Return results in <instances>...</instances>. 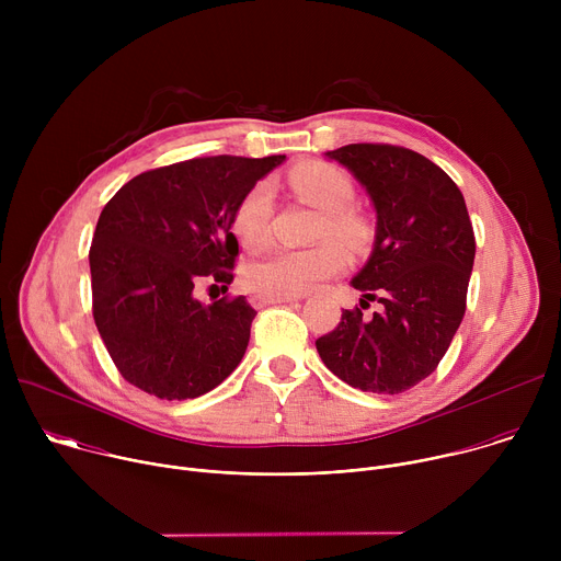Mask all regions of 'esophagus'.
I'll return each instance as SVG.
<instances>
[{
  "mask_svg": "<svg viewBox=\"0 0 561 561\" xmlns=\"http://www.w3.org/2000/svg\"><path fill=\"white\" fill-rule=\"evenodd\" d=\"M299 295H284V297H266V295H255L253 301L255 306H268V304H284V301H297Z\"/></svg>",
  "mask_w": 561,
  "mask_h": 561,
  "instance_id": "esophagus-1",
  "label": "esophagus"
}]
</instances>
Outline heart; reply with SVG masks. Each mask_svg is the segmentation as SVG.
Wrapping results in <instances>:
<instances>
[{
  "label": "heart",
  "instance_id": "1",
  "mask_svg": "<svg viewBox=\"0 0 561 561\" xmlns=\"http://www.w3.org/2000/svg\"><path fill=\"white\" fill-rule=\"evenodd\" d=\"M288 186L319 210L314 239H327L310 249H282L251 264L244 273L247 288L255 295H306L346 268V253L330 242L335 236L351 251L368 242V221L351 206L355 188L346 173L327 162H304L290 169ZM273 191L255 184L234 210V230L249 251H260L271 239Z\"/></svg>",
  "mask_w": 561,
  "mask_h": 561
}]
</instances>
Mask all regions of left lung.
<instances>
[{
  "mask_svg": "<svg viewBox=\"0 0 561 561\" xmlns=\"http://www.w3.org/2000/svg\"><path fill=\"white\" fill-rule=\"evenodd\" d=\"M327 154L357 178L375 206V247L351 284L381 310H344L337 329L314 346L348 386L404 392L437 368L466 312L474 262L466 202L437 164L411 148L348 144Z\"/></svg>",
  "mask_w": 561,
  "mask_h": 561,
  "instance_id": "1",
  "label": "left lung"
}]
</instances>
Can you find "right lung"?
<instances>
[{
	"label": "right lung",
	"mask_w": 561,
	"mask_h": 561,
	"mask_svg": "<svg viewBox=\"0 0 561 561\" xmlns=\"http://www.w3.org/2000/svg\"><path fill=\"white\" fill-rule=\"evenodd\" d=\"M284 159H186L133 178L104 206L89 253L93 317L128 383L182 402L242 362L255 308L242 295L202 304L193 288L202 279L228 288L234 210Z\"/></svg>",
	"instance_id": "right-lung-1"
}]
</instances>
